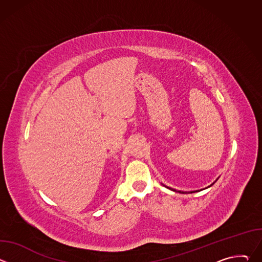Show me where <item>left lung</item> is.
I'll list each match as a JSON object with an SVG mask.
<instances>
[{"label":"left lung","instance_id":"obj_1","mask_svg":"<svg viewBox=\"0 0 262 262\" xmlns=\"http://www.w3.org/2000/svg\"><path fill=\"white\" fill-rule=\"evenodd\" d=\"M216 180H217V179H216ZM216 180H215V181H216ZM215 181H214V182H215ZM214 182H213V183H214ZM213 183H211L210 185H208L207 188H205V189L210 188V186H211ZM163 185H164V186H166L167 189H169V190H171V191H173V192H176V193H180V194H186V193H195V192H199V190H198V191H192V192H182V191H177V190H175V189H171V188H169V186H167V185H165V184H163ZM200 191H202V190H200Z\"/></svg>","mask_w":262,"mask_h":262}]
</instances>
